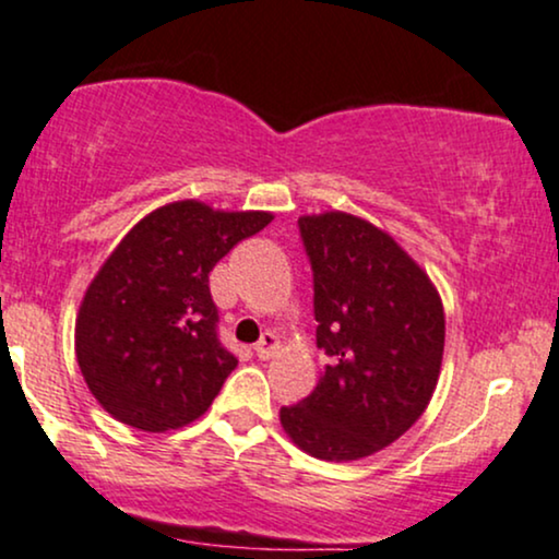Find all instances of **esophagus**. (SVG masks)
Segmentation results:
<instances>
[{
	"instance_id": "34e87169",
	"label": "esophagus",
	"mask_w": 559,
	"mask_h": 559,
	"mask_svg": "<svg viewBox=\"0 0 559 559\" xmlns=\"http://www.w3.org/2000/svg\"><path fill=\"white\" fill-rule=\"evenodd\" d=\"M253 350H255V356H259L261 360L272 358L274 353L280 350V337H277V334H274V332H264V334H261L259 343H255Z\"/></svg>"
}]
</instances>
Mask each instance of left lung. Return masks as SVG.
I'll use <instances>...</instances> for the list:
<instances>
[{
    "mask_svg": "<svg viewBox=\"0 0 559 559\" xmlns=\"http://www.w3.org/2000/svg\"><path fill=\"white\" fill-rule=\"evenodd\" d=\"M298 227L313 269L317 345L330 364L280 424L311 457L360 461L403 437L435 395L442 298L390 233L356 214H304Z\"/></svg>",
    "mask_w": 559,
    "mask_h": 559,
    "instance_id": "1",
    "label": "left lung"
}]
</instances>
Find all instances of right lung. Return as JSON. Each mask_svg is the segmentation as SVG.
Wrapping results in <instances>:
<instances>
[{"label": "right lung", "instance_id": "obj_1", "mask_svg": "<svg viewBox=\"0 0 559 559\" xmlns=\"http://www.w3.org/2000/svg\"><path fill=\"white\" fill-rule=\"evenodd\" d=\"M272 219L186 199L154 209L117 242L75 319L78 366L111 418L162 435L209 411L238 366L216 337L209 272Z\"/></svg>", "mask_w": 559, "mask_h": 559}]
</instances>
